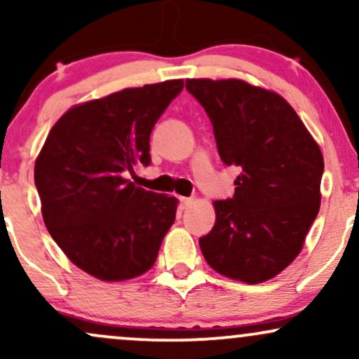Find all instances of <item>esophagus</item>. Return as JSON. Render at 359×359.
<instances>
[{"mask_svg":"<svg viewBox=\"0 0 359 359\" xmlns=\"http://www.w3.org/2000/svg\"><path fill=\"white\" fill-rule=\"evenodd\" d=\"M192 203H194L192 197H180V205H182V209L191 208Z\"/></svg>","mask_w":359,"mask_h":359,"instance_id":"34e87169","label":"esophagus"}]
</instances>
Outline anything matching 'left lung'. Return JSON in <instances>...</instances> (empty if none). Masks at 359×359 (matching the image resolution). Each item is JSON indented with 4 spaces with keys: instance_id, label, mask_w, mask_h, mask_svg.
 I'll return each instance as SVG.
<instances>
[{
    "instance_id": "1",
    "label": "left lung",
    "mask_w": 359,
    "mask_h": 359,
    "mask_svg": "<svg viewBox=\"0 0 359 359\" xmlns=\"http://www.w3.org/2000/svg\"><path fill=\"white\" fill-rule=\"evenodd\" d=\"M185 88L211 118L222 162L241 167L233 199L214 201L201 251L224 277L266 282L299 257L319 212L323 151L275 90L241 79H187Z\"/></svg>"
}]
</instances>
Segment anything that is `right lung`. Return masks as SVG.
Returning <instances> with one entry per match:
<instances>
[{
    "instance_id": "obj_1",
    "label": "right lung",
    "mask_w": 359,
    "mask_h": 359,
    "mask_svg": "<svg viewBox=\"0 0 359 359\" xmlns=\"http://www.w3.org/2000/svg\"><path fill=\"white\" fill-rule=\"evenodd\" d=\"M182 79L128 88L72 106L35 160V185L53 241L102 282L154 266L179 201L137 187L126 172L150 163V133Z\"/></svg>"
}]
</instances>
